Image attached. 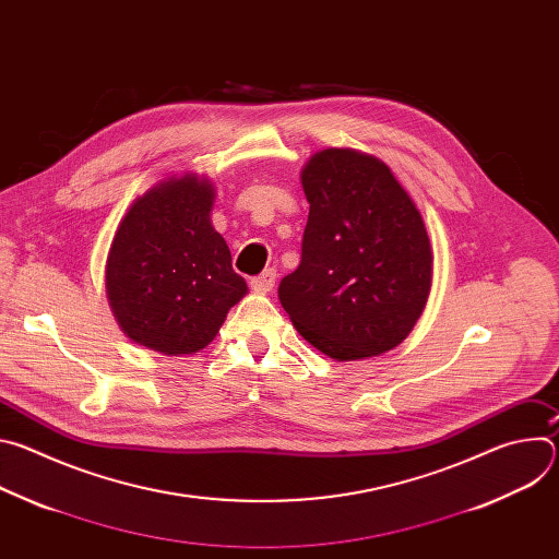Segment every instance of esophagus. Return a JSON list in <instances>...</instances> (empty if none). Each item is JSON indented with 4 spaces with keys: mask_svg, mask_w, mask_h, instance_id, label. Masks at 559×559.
I'll return each instance as SVG.
<instances>
[{
    "mask_svg": "<svg viewBox=\"0 0 559 559\" xmlns=\"http://www.w3.org/2000/svg\"><path fill=\"white\" fill-rule=\"evenodd\" d=\"M274 283H276V270H265L263 274H259V276H254V278L250 281V285H252V289H254L257 294H267V292H272Z\"/></svg>",
    "mask_w": 559,
    "mask_h": 559,
    "instance_id": "esophagus-1",
    "label": "esophagus"
}]
</instances>
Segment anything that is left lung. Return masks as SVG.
Instances as JSON below:
<instances>
[{
    "mask_svg": "<svg viewBox=\"0 0 559 559\" xmlns=\"http://www.w3.org/2000/svg\"><path fill=\"white\" fill-rule=\"evenodd\" d=\"M309 203L302 254L278 285L298 334L338 360L401 345L418 323L433 281L420 210L380 158L325 147L300 170Z\"/></svg>",
    "mask_w": 559,
    "mask_h": 559,
    "instance_id": "obj_1",
    "label": "left lung"
}]
</instances>
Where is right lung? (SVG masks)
Masks as SVG:
<instances>
[{"label": "right lung", "mask_w": 559, "mask_h": 559, "mask_svg": "<svg viewBox=\"0 0 559 559\" xmlns=\"http://www.w3.org/2000/svg\"><path fill=\"white\" fill-rule=\"evenodd\" d=\"M214 183L168 177L136 197L106 261V294L121 332L141 347L188 356L207 347L248 294L212 225Z\"/></svg>", "instance_id": "obj_1"}]
</instances>
